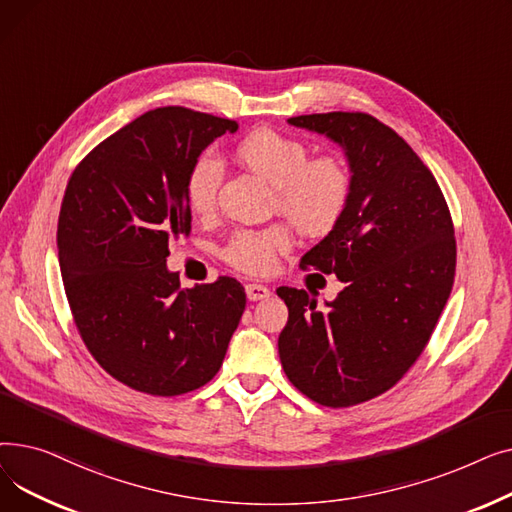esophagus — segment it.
Here are the masks:
<instances>
[{"label": "esophagus", "instance_id": "obj_1", "mask_svg": "<svg viewBox=\"0 0 512 512\" xmlns=\"http://www.w3.org/2000/svg\"><path fill=\"white\" fill-rule=\"evenodd\" d=\"M270 294H272V290L267 288V286H263V284H247V297H249V301H263V299H270Z\"/></svg>", "mask_w": 512, "mask_h": 512}]
</instances>
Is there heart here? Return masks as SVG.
Segmentation results:
<instances>
[{"label":"heart","mask_w":512,"mask_h":512,"mask_svg":"<svg viewBox=\"0 0 512 512\" xmlns=\"http://www.w3.org/2000/svg\"><path fill=\"white\" fill-rule=\"evenodd\" d=\"M234 157L274 188V209L307 236L332 232L351 201V172L338 155L309 157L303 141L274 128H255L234 147ZM224 178L222 164L211 153H201L184 180V199L197 215L213 211ZM292 247L286 226L261 230L245 228L232 234L224 257L236 270L267 274L280 253Z\"/></svg>","instance_id":"b5f03b06"}]
</instances>
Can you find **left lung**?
Masks as SVG:
<instances>
[{
  "label": "left lung",
  "instance_id": "8db88e82",
  "mask_svg": "<svg viewBox=\"0 0 512 512\" xmlns=\"http://www.w3.org/2000/svg\"><path fill=\"white\" fill-rule=\"evenodd\" d=\"M338 143L351 201L338 226L301 259L344 288L326 307L280 286L288 321L278 353L292 386L342 409L390 390L423 353L450 297L456 240L440 186L398 134L363 112L288 118Z\"/></svg>",
  "mask_w": 512,
  "mask_h": 512
}]
</instances>
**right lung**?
<instances>
[{
	"instance_id": "right-lung-1",
	"label": "right lung",
	"mask_w": 512,
	"mask_h": 512,
	"mask_svg": "<svg viewBox=\"0 0 512 512\" xmlns=\"http://www.w3.org/2000/svg\"><path fill=\"white\" fill-rule=\"evenodd\" d=\"M234 120L168 105L99 143L72 172L58 257L76 330L120 384L178 396L220 371L247 305L238 280L180 288L170 242L191 232L184 180Z\"/></svg>"
}]
</instances>
